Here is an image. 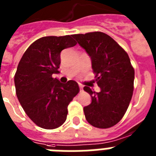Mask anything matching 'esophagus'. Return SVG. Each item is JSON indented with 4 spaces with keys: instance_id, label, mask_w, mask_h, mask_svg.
I'll return each mask as SVG.
<instances>
[{
    "instance_id": "obj_1",
    "label": "esophagus",
    "mask_w": 156,
    "mask_h": 156,
    "mask_svg": "<svg viewBox=\"0 0 156 156\" xmlns=\"http://www.w3.org/2000/svg\"><path fill=\"white\" fill-rule=\"evenodd\" d=\"M78 86H79V88H80V90H82V88H83V86H82V84H78Z\"/></svg>"
}]
</instances>
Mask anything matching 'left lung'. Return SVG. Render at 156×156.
Listing matches in <instances>:
<instances>
[{"instance_id": "8db88e82", "label": "left lung", "mask_w": 156, "mask_h": 156, "mask_svg": "<svg viewBox=\"0 0 156 156\" xmlns=\"http://www.w3.org/2000/svg\"><path fill=\"white\" fill-rule=\"evenodd\" d=\"M73 37L91 58L99 93L89 86L84 90L92 98L84 107L85 116L98 129L114 126L125 114L134 89L135 71L129 55L112 37L101 31L76 34Z\"/></svg>"}]
</instances>
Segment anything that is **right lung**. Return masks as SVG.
I'll list each match as a JSON object with an SVG mask.
<instances>
[{
	"label": "right lung",
	"mask_w": 156,
	"mask_h": 156,
	"mask_svg": "<svg viewBox=\"0 0 156 156\" xmlns=\"http://www.w3.org/2000/svg\"><path fill=\"white\" fill-rule=\"evenodd\" d=\"M76 44L71 36L42 37L28 47L18 64L16 94L26 114L42 129L61 126L68 105L80 90L75 81L63 84L52 78L59 73L61 51Z\"/></svg>",
	"instance_id": "right-lung-1"
}]
</instances>
